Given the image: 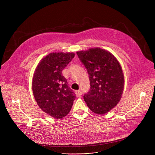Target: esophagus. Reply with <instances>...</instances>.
<instances>
[{
	"mask_svg": "<svg viewBox=\"0 0 155 155\" xmlns=\"http://www.w3.org/2000/svg\"><path fill=\"white\" fill-rule=\"evenodd\" d=\"M75 93L77 97H80L82 95V92L80 90H77L75 91Z\"/></svg>",
	"mask_w": 155,
	"mask_h": 155,
	"instance_id": "34e87169",
	"label": "esophagus"
}]
</instances>
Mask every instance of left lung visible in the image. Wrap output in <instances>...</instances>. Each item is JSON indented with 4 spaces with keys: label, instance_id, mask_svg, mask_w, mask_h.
Listing matches in <instances>:
<instances>
[{
    "label": "left lung",
    "instance_id": "left-lung-1",
    "mask_svg": "<svg viewBox=\"0 0 155 155\" xmlns=\"http://www.w3.org/2000/svg\"><path fill=\"white\" fill-rule=\"evenodd\" d=\"M77 54L89 75L90 90L84 100L91 111L99 115L108 112L121 99L124 74L117 58L101 48L79 51Z\"/></svg>",
    "mask_w": 155,
    "mask_h": 155
}]
</instances>
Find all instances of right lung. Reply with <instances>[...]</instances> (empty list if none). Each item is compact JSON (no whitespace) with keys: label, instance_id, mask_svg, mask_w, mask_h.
Here are the masks:
<instances>
[{"label":"right lung","instance_id":"add662e5","mask_svg":"<svg viewBox=\"0 0 155 155\" xmlns=\"http://www.w3.org/2000/svg\"><path fill=\"white\" fill-rule=\"evenodd\" d=\"M74 53H52L42 58L35 70L32 87L35 101L43 111L59 119L71 111L75 94L62 75L74 58Z\"/></svg>","mask_w":155,"mask_h":155}]
</instances>
